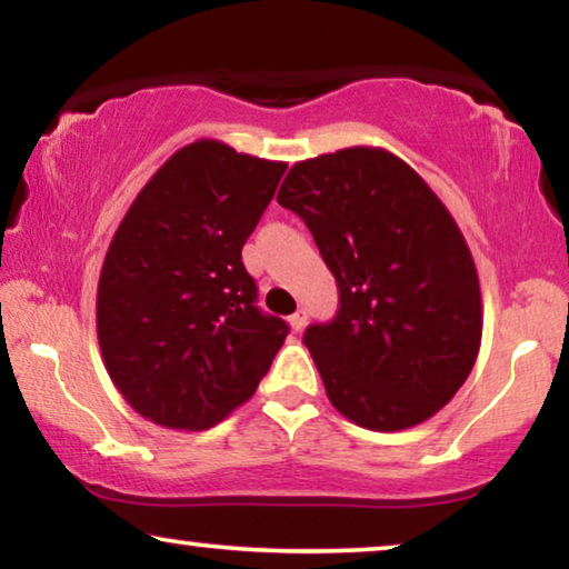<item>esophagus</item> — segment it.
<instances>
[{"label": "esophagus", "instance_id": "obj_1", "mask_svg": "<svg viewBox=\"0 0 569 569\" xmlns=\"http://www.w3.org/2000/svg\"><path fill=\"white\" fill-rule=\"evenodd\" d=\"M306 321H308L306 310H295V313L290 316V329L298 333V331H302V326H306Z\"/></svg>", "mask_w": 569, "mask_h": 569}]
</instances>
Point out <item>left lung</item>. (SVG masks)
Returning a JSON list of instances; mask_svg holds the SVG:
<instances>
[{
	"label": "left lung",
	"instance_id": "left-lung-1",
	"mask_svg": "<svg viewBox=\"0 0 569 569\" xmlns=\"http://www.w3.org/2000/svg\"><path fill=\"white\" fill-rule=\"evenodd\" d=\"M277 201L302 217L339 284L306 347L349 422L399 432L453 399L477 362L481 290L453 214L383 147L295 162Z\"/></svg>",
	"mask_w": 569,
	"mask_h": 569
}]
</instances>
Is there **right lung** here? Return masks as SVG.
Here are the masks:
<instances>
[{
    "label": "right lung",
    "instance_id": "1",
    "mask_svg": "<svg viewBox=\"0 0 569 569\" xmlns=\"http://www.w3.org/2000/svg\"><path fill=\"white\" fill-rule=\"evenodd\" d=\"M287 162L197 139L142 186L98 282L103 365L137 415L199 432L251 399L284 345L240 251Z\"/></svg>",
    "mask_w": 569,
    "mask_h": 569
}]
</instances>
